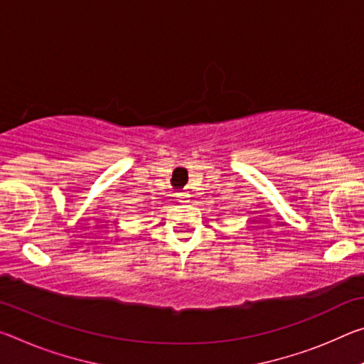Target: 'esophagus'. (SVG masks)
I'll return each instance as SVG.
<instances>
[{"label": "esophagus", "instance_id": "esophagus-1", "mask_svg": "<svg viewBox=\"0 0 364 364\" xmlns=\"http://www.w3.org/2000/svg\"><path fill=\"white\" fill-rule=\"evenodd\" d=\"M176 200L178 202H189V194L188 193H176Z\"/></svg>", "mask_w": 364, "mask_h": 364}]
</instances>
